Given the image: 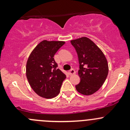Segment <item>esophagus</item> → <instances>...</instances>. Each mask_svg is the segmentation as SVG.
Returning a JSON list of instances; mask_svg holds the SVG:
<instances>
[{
  "instance_id": "obj_1",
  "label": "esophagus",
  "mask_w": 130,
  "mask_h": 130,
  "mask_svg": "<svg viewBox=\"0 0 130 130\" xmlns=\"http://www.w3.org/2000/svg\"><path fill=\"white\" fill-rule=\"evenodd\" d=\"M75 70H73V68L71 69L70 70V71H69V72H68V73H69V75H73V74H75Z\"/></svg>"
}]
</instances>
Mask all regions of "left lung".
Wrapping results in <instances>:
<instances>
[{"label":"left lung","instance_id":"1","mask_svg":"<svg viewBox=\"0 0 130 130\" xmlns=\"http://www.w3.org/2000/svg\"><path fill=\"white\" fill-rule=\"evenodd\" d=\"M79 63L81 81L75 86L83 95H91L99 90L108 75V63L101 49L90 39L83 37L71 41Z\"/></svg>","mask_w":130,"mask_h":130}]
</instances>
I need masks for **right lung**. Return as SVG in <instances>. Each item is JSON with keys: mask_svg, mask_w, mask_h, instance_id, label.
<instances>
[{"mask_svg": "<svg viewBox=\"0 0 130 130\" xmlns=\"http://www.w3.org/2000/svg\"><path fill=\"white\" fill-rule=\"evenodd\" d=\"M65 43L60 41L40 42L32 51L26 66V75L31 88L38 95L52 98L59 94L66 75L58 69L54 56Z\"/></svg>", "mask_w": 130, "mask_h": 130, "instance_id": "1", "label": "right lung"}]
</instances>
